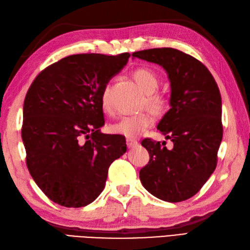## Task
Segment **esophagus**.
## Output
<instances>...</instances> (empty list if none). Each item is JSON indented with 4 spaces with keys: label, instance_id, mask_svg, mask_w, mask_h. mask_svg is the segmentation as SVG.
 <instances>
[{
    "label": "esophagus",
    "instance_id": "esophagus-1",
    "mask_svg": "<svg viewBox=\"0 0 250 250\" xmlns=\"http://www.w3.org/2000/svg\"><path fill=\"white\" fill-rule=\"evenodd\" d=\"M126 144L128 148H132V147H136L138 146V141L137 140H133V139H127L126 140Z\"/></svg>",
    "mask_w": 250,
    "mask_h": 250
}]
</instances>
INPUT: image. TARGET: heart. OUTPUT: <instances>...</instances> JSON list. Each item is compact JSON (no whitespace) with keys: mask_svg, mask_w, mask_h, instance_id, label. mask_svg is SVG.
<instances>
[{"mask_svg":"<svg viewBox=\"0 0 250 250\" xmlns=\"http://www.w3.org/2000/svg\"><path fill=\"white\" fill-rule=\"evenodd\" d=\"M132 79L136 83L147 93V103L154 109H161L164 105V99L154 91L159 86V79L156 73L148 68H138L132 72ZM101 105L104 111L111 110L109 87L106 86L101 93ZM154 122V118L150 112L144 111L137 114H130L121 119L118 122L111 125V131L126 138H137L141 136L146 129L151 127Z\"/></svg>","mask_w":250,"mask_h":250,"instance_id":"obj_1","label":"heart"}]
</instances>
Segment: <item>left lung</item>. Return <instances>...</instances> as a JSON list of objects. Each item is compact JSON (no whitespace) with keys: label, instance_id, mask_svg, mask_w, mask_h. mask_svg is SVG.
<instances>
[{"label":"left lung","instance_id":"8db88e82","mask_svg":"<svg viewBox=\"0 0 250 250\" xmlns=\"http://www.w3.org/2000/svg\"><path fill=\"white\" fill-rule=\"evenodd\" d=\"M132 57L163 67L171 87V107L157 128L172 141L173 148L167 149L149 138L142 141L149 162L140 170V180L160 200L185 201L203 187L217 167L223 137L219 87L203 63L178 49H146Z\"/></svg>","mask_w":250,"mask_h":250}]
</instances>
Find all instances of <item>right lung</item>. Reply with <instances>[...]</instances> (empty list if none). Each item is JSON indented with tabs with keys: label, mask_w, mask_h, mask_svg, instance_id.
<instances>
[{
	"label": "right lung",
	"mask_w": 250,
	"mask_h": 250,
	"mask_svg": "<svg viewBox=\"0 0 250 250\" xmlns=\"http://www.w3.org/2000/svg\"><path fill=\"white\" fill-rule=\"evenodd\" d=\"M129 57L68 56L40 72L26 93V165L40 189L61 206L96 200L110 164L126 152L125 137L100 132L105 123L101 93Z\"/></svg>",
	"instance_id": "1"
}]
</instances>
